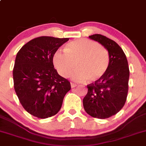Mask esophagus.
<instances>
[{
    "mask_svg": "<svg viewBox=\"0 0 146 146\" xmlns=\"http://www.w3.org/2000/svg\"><path fill=\"white\" fill-rule=\"evenodd\" d=\"M77 84L76 83H73V82H70V86H71L72 88H74V87H77Z\"/></svg>",
    "mask_w": 146,
    "mask_h": 146,
    "instance_id": "1",
    "label": "esophagus"
}]
</instances>
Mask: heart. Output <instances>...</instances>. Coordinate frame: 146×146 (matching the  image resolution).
I'll list each match as a JSON object with an SVG mask.
<instances>
[{
	"label": "heart",
	"mask_w": 146,
	"mask_h": 146,
	"mask_svg": "<svg viewBox=\"0 0 146 146\" xmlns=\"http://www.w3.org/2000/svg\"><path fill=\"white\" fill-rule=\"evenodd\" d=\"M53 62L61 76L67 77L73 73L76 80L88 79L91 82L101 79L108 70L110 57L108 50L91 40L78 39L68 42L65 50L54 53Z\"/></svg>",
	"instance_id": "obj_1"
}]
</instances>
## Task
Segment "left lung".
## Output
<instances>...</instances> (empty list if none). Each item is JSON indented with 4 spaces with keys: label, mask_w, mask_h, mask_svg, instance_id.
Wrapping results in <instances>:
<instances>
[{
    "label": "left lung",
    "mask_w": 146,
    "mask_h": 146,
    "mask_svg": "<svg viewBox=\"0 0 146 146\" xmlns=\"http://www.w3.org/2000/svg\"><path fill=\"white\" fill-rule=\"evenodd\" d=\"M108 51L110 64L101 79L87 85L88 92L83 99L86 113L93 117L105 119L117 113L127 100L129 69L125 54L113 40L101 34L89 36Z\"/></svg>",
    "instance_id": "8db88e82"
}]
</instances>
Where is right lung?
Instances as JSON below:
<instances>
[{
  "mask_svg": "<svg viewBox=\"0 0 146 146\" xmlns=\"http://www.w3.org/2000/svg\"><path fill=\"white\" fill-rule=\"evenodd\" d=\"M68 38L40 36L26 43L17 54L14 87L29 113L45 119L56 115L70 90V82L54 68L53 56Z\"/></svg>",
  "mask_w": 146,
  "mask_h": 146,
  "instance_id": "add662e5",
  "label": "right lung"
}]
</instances>
